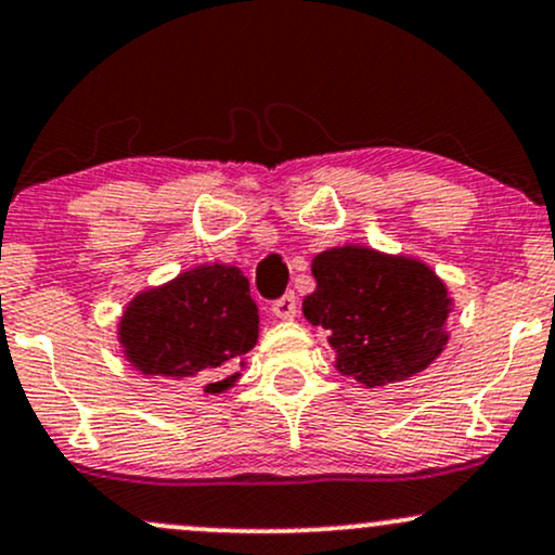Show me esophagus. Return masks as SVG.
Listing matches in <instances>:
<instances>
[{"mask_svg":"<svg viewBox=\"0 0 555 555\" xmlns=\"http://www.w3.org/2000/svg\"><path fill=\"white\" fill-rule=\"evenodd\" d=\"M271 313L276 318H282V321H292V318L297 315V297L295 295L279 297L276 302L271 305Z\"/></svg>","mask_w":555,"mask_h":555,"instance_id":"esophagus-1","label":"esophagus"}]
</instances>
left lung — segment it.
<instances>
[{"label": "left lung", "instance_id": "obj_1", "mask_svg": "<svg viewBox=\"0 0 555 555\" xmlns=\"http://www.w3.org/2000/svg\"><path fill=\"white\" fill-rule=\"evenodd\" d=\"M310 271L315 289L302 313L328 331L341 375L375 388L410 380L441 358L454 299L428 263L347 242L318 253Z\"/></svg>", "mask_w": 555, "mask_h": 555}]
</instances>
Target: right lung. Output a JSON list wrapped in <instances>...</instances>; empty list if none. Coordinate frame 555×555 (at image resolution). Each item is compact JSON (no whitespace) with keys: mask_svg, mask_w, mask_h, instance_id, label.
<instances>
[{"mask_svg":"<svg viewBox=\"0 0 555 555\" xmlns=\"http://www.w3.org/2000/svg\"><path fill=\"white\" fill-rule=\"evenodd\" d=\"M258 305L237 266L201 263L127 302L117 339L143 375L201 380L221 393L240 380L258 344Z\"/></svg>","mask_w":555,"mask_h":555,"instance_id":"1","label":"right lung"}]
</instances>
